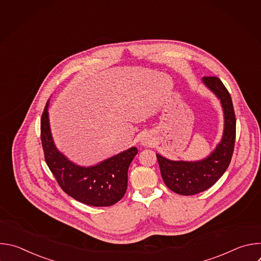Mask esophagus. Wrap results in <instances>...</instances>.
Returning a JSON list of instances; mask_svg holds the SVG:
<instances>
[{
	"label": "esophagus",
	"instance_id": "1",
	"mask_svg": "<svg viewBox=\"0 0 261 261\" xmlns=\"http://www.w3.org/2000/svg\"><path fill=\"white\" fill-rule=\"evenodd\" d=\"M152 140L150 139V138H147V137H145V138H143L142 140H141V144L142 145H145V146H147V145H152Z\"/></svg>",
	"mask_w": 261,
	"mask_h": 261
}]
</instances>
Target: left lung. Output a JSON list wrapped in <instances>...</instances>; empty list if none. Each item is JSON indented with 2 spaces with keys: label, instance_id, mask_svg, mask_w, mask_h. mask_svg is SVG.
<instances>
[{
  "label": "left lung",
  "instance_id": "8db88e82",
  "mask_svg": "<svg viewBox=\"0 0 261 261\" xmlns=\"http://www.w3.org/2000/svg\"><path fill=\"white\" fill-rule=\"evenodd\" d=\"M202 83L220 100L224 114V131L215 150L199 161H172L157 154L162 178L167 187L180 195L205 191L229 166L236 141V115L229 92L216 76H204Z\"/></svg>",
  "mask_w": 261,
  "mask_h": 261
}]
</instances>
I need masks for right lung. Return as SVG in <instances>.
Listing matches in <instances>:
<instances>
[{
  "label": "right lung",
  "mask_w": 261,
  "mask_h": 261,
  "mask_svg": "<svg viewBox=\"0 0 261 261\" xmlns=\"http://www.w3.org/2000/svg\"><path fill=\"white\" fill-rule=\"evenodd\" d=\"M47 101L41 117V142L47 166L65 193L93 206L117 203L126 193L128 168L137 154L135 146L94 166L71 162L55 145L48 119Z\"/></svg>",
  "instance_id": "1"
}]
</instances>
